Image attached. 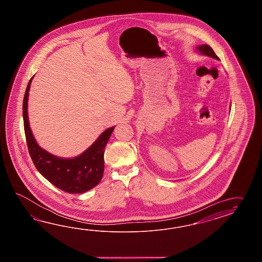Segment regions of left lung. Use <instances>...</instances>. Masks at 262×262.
<instances>
[{
  "mask_svg": "<svg viewBox=\"0 0 262 262\" xmlns=\"http://www.w3.org/2000/svg\"><path fill=\"white\" fill-rule=\"evenodd\" d=\"M197 50H198L201 54H203V55H206V56H208V57H210V58H215V59L220 60V58H219L217 55L215 54V52L213 51V49L211 48L209 45H200V46L197 47Z\"/></svg>",
  "mask_w": 262,
  "mask_h": 262,
  "instance_id": "obj_1",
  "label": "left lung"
}]
</instances>
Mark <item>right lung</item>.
I'll list each match as a JSON object with an SVG mask.
<instances>
[{
    "mask_svg": "<svg viewBox=\"0 0 262 262\" xmlns=\"http://www.w3.org/2000/svg\"><path fill=\"white\" fill-rule=\"evenodd\" d=\"M32 78L26 87L23 103L24 126L28 151L34 165L52 185L68 193H83L99 184L104 172V150L115 127L106 129L83 154L72 159L54 156L38 146L29 126L27 114L28 92Z\"/></svg>",
    "mask_w": 262,
    "mask_h": 262,
    "instance_id": "1",
    "label": "right lung"
}]
</instances>
